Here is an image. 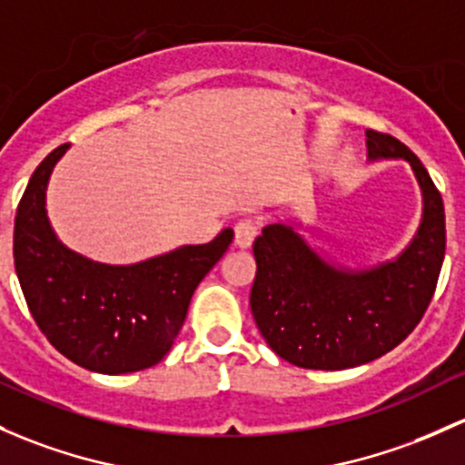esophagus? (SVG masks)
<instances>
[{
    "instance_id": "1",
    "label": "esophagus",
    "mask_w": 465,
    "mask_h": 465,
    "mask_svg": "<svg viewBox=\"0 0 465 465\" xmlns=\"http://www.w3.org/2000/svg\"><path fill=\"white\" fill-rule=\"evenodd\" d=\"M256 233H258V220L242 218L241 223H236V227H233V242H236L238 247L245 249L252 245Z\"/></svg>"
}]
</instances>
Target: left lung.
<instances>
[{"instance_id":"1","label":"left lung","mask_w":465,"mask_h":465,"mask_svg":"<svg viewBox=\"0 0 465 465\" xmlns=\"http://www.w3.org/2000/svg\"><path fill=\"white\" fill-rule=\"evenodd\" d=\"M368 155L403 158L423 192L412 245L370 272L321 261L287 224H267L253 241V321L281 359L305 370H348L388 354L426 314L446 253V212L432 178L401 140L368 131Z\"/></svg>"}]
</instances>
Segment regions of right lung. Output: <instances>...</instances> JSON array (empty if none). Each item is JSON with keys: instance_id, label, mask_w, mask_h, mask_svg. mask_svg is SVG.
<instances>
[{"instance_id": "obj_1", "label": "right lung", "mask_w": 465, "mask_h": 465, "mask_svg": "<svg viewBox=\"0 0 465 465\" xmlns=\"http://www.w3.org/2000/svg\"><path fill=\"white\" fill-rule=\"evenodd\" d=\"M68 146L42 160L19 200L15 272L33 319L60 354L91 372H138L171 350L195 287L227 252L233 232L129 267L86 261L57 241L44 207L48 175Z\"/></svg>"}]
</instances>
